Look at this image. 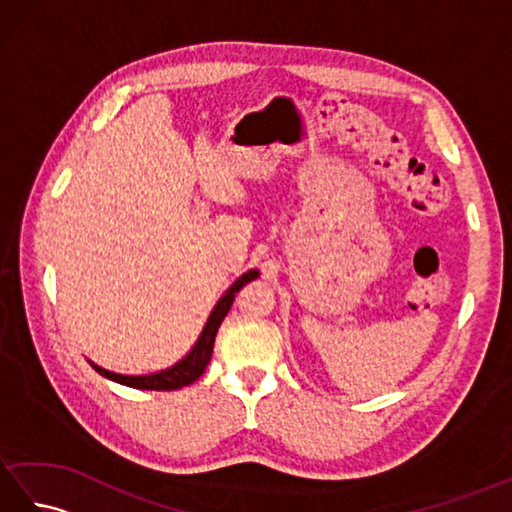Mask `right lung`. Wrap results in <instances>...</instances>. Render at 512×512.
<instances>
[{
	"label": "right lung",
	"instance_id": "obj_1",
	"mask_svg": "<svg viewBox=\"0 0 512 512\" xmlns=\"http://www.w3.org/2000/svg\"><path fill=\"white\" fill-rule=\"evenodd\" d=\"M255 277H257V270H250V273L239 277L235 284L228 288L226 295L220 301H217V306L209 317V321H206L198 343H195V347L189 352V356L182 358L178 365H173L171 369H165V372H158V374H151V376H123V374L107 372V369H101L96 365H94V369L101 376H107L110 380H116V383L127 385V387H136V389L171 391V389H180V387L191 385L193 380H198L204 374L206 365H209V361H211L215 334H217V330H220V325L228 314V310H231L235 295L248 284V281H253Z\"/></svg>",
	"mask_w": 512,
	"mask_h": 512
}]
</instances>
